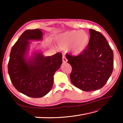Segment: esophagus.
<instances>
[{
	"label": "esophagus",
	"instance_id": "34e87169",
	"mask_svg": "<svg viewBox=\"0 0 123 123\" xmlns=\"http://www.w3.org/2000/svg\"><path fill=\"white\" fill-rule=\"evenodd\" d=\"M67 59H66V57L65 56L63 55V56H62V61H63V63H66V62H67Z\"/></svg>",
	"mask_w": 123,
	"mask_h": 123
}]
</instances>
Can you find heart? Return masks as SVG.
I'll return each mask as SVG.
<instances>
[{
	"label": "heart",
	"mask_w": 123,
	"mask_h": 123,
	"mask_svg": "<svg viewBox=\"0 0 123 123\" xmlns=\"http://www.w3.org/2000/svg\"><path fill=\"white\" fill-rule=\"evenodd\" d=\"M90 43L89 34L82 31H71L60 34L56 40V45L60 49H70L74 55L85 52Z\"/></svg>",
	"instance_id": "1"
}]
</instances>
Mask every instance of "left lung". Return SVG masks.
I'll return each instance as SVG.
<instances>
[{"mask_svg":"<svg viewBox=\"0 0 123 123\" xmlns=\"http://www.w3.org/2000/svg\"><path fill=\"white\" fill-rule=\"evenodd\" d=\"M87 49L77 56L66 54L72 71L70 79L75 87L85 91L98 90L106 84L113 70V52L106 38L89 29Z\"/></svg>","mask_w":123,"mask_h":123,"instance_id":"left-lung-1","label":"left lung"}]
</instances>
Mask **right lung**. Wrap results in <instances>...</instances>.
I'll return each instance as SVG.
<instances>
[{
    "label": "right lung",
    "instance_id": "1",
    "mask_svg": "<svg viewBox=\"0 0 123 123\" xmlns=\"http://www.w3.org/2000/svg\"><path fill=\"white\" fill-rule=\"evenodd\" d=\"M43 36L40 29L25 31L12 47L8 64L15 88L32 98L42 97L50 91L54 74L62 63L60 53L45 56L40 49H34L30 53V41H42Z\"/></svg>",
    "mask_w": 123,
    "mask_h": 123
}]
</instances>
